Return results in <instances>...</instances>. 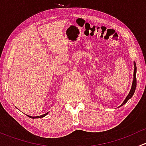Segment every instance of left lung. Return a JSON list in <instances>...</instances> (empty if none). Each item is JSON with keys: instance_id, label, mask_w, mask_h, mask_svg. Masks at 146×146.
<instances>
[{"instance_id": "8db88e82", "label": "left lung", "mask_w": 146, "mask_h": 146, "mask_svg": "<svg viewBox=\"0 0 146 146\" xmlns=\"http://www.w3.org/2000/svg\"><path fill=\"white\" fill-rule=\"evenodd\" d=\"M136 64L134 63V73H133V83H132L131 89L130 92L129 93L128 96L126 97V98L125 99V100L123 101V102L121 104V106H122V105H123L124 104H126V103L128 102V100H129L130 99L132 96H133V94H134V92H135V90H136Z\"/></svg>"}]
</instances>
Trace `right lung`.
Returning <instances> with one entry per match:
<instances>
[{"label": "right lung", "mask_w": 146, "mask_h": 146, "mask_svg": "<svg viewBox=\"0 0 146 146\" xmlns=\"http://www.w3.org/2000/svg\"><path fill=\"white\" fill-rule=\"evenodd\" d=\"M47 114H48V113H46V114H43V115L38 116V117H30V116H29V117H32V118H33V119H35V118H42V117H44V116L46 115Z\"/></svg>", "instance_id": "right-lung-1"}]
</instances>
